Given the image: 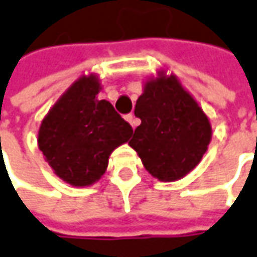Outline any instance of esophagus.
I'll list each match as a JSON object with an SVG mask.
<instances>
[{"instance_id":"34e87169","label":"esophagus","mask_w":257,"mask_h":257,"mask_svg":"<svg viewBox=\"0 0 257 257\" xmlns=\"http://www.w3.org/2000/svg\"><path fill=\"white\" fill-rule=\"evenodd\" d=\"M125 119L128 120L129 123L132 125V128H137L138 125H139V120L135 118V115H134V113H129V115H126V116H125Z\"/></svg>"}]
</instances>
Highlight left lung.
<instances>
[{
    "label": "left lung",
    "mask_w": 257,
    "mask_h": 257,
    "mask_svg": "<svg viewBox=\"0 0 257 257\" xmlns=\"http://www.w3.org/2000/svg\"><path fill=\"white\" fill-rule=\"evenodd\" d=\"M135 116L141 125L129 145L146 171L159 181L183 178L208 151L212 138L208 116L175 75L161 72L159 78L146 81Z\"/></svg>",
    "instance_id": "left-lung-1"
}]
</instances>
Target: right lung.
<instances>
[{"label": "right lung", "mask_w": 257, "mask_h": 257, "mask_svg": "<svg viewBox=\"0 0 257 257\" xmlns=\"http://www.w3.org/2000/svg\"><path fill=\"white\" fill-rule=\"evenodd\" d=\"M99 79L82 76L49 109L38 132V146L57 176L72 186H88L106 171L112 151L128 142L132 126L98 99Z\"/></svg>", "instance_id": "right-lung-1"}]
</instances>
